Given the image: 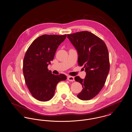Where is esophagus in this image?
I'll return each mask as SVG.
<instances>
[{
  "instance_id": "esophagus-1",
  "label": "esophagus",
  "mask_w": 132,
  "mask_h": 132,
  "mask_svg": "<svg viewBox=\"0 0 132 132\" xmlns=\"http://www.w3.org/2000/svg\"><path fill=\"white\" fill-rule=\"evenodd\" d=\"M67 79L68 80H69V81H74V77L73 76H68L67 77Z\"/></svg>"
}]
</instances>
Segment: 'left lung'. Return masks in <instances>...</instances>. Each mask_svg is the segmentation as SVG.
<instances>
[{
	"instance_id": "obj_1",
	"label": "left lung",
	"mask_w": 132,
	"mask_h": 132,
	"mask_svg": "<svg viewBox=\"0 0 132 132\" xmlns=\"http://www.w3.org/2000/svg\"><path fill=\"white\" fill-rule=\"evenodd\" d=\"M67 38L78 52V66H83L86 72L84 79L75 77L83 87L77 96L83 101L90 100L101 91L110 71L107 47L101 38L88 31L68 34Z\"/></svg>"
}]
</instances>
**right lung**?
I'll return each mask as SVG.
<instances>
[{"label":"right lung","mask_w":132,"mask_h":132,"mask_svg":"<svg viewBox=\"0 0 132 132\" xmlns=\"http://www.w3.org/2000/svg\"><path fill=\"white\" fill-rule=\"evenodd\" d=\"M66 35H43L31 44L23 61L25 82L31 95L41 102H47L53 97L57 83L67 78L63 74L54 75L48 66L54 59L58 46Z\"/></svg>","instance_id":"obj_1"}]
</instances>
